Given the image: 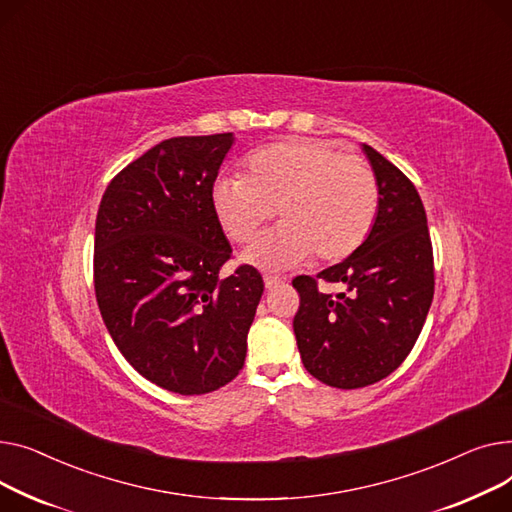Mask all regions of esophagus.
I'll return each instance as SVG.
<instances>
[{"label":"esophagus","instance_id":"1","mask_svg":"<svg viewBox=\"0 0 512 512\" xmlns=\"http://www.w3.org/2000/svg\"><path fill=\"white\" fill-rule=\"evenodd\" d=\"M281 283H283V279H281V277H273V275H266V277H264V287H266L268 291L277 289Z\"/></svg>","mask_w":512,"mask_h":512}]
</instances>
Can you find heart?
<instances>
[{"mask_svg": "<svg viewBox=\"0 0 512 512\" xmlns=\"http://www.w3.org/2000/svg\"><path fill=\"white\" fill-rule=\"evenodd\" d=\"M378 182L357 155H341L320 140H287L264 146L248 159L246 175H221L210 204L235 244H248L262 225H281L244 252L258 268H287L310 254L341 260L362 246L378 213Z\"/></svg>", "mask_w": 512, "mask_h": 512, "instance_id": "1", "label": "heart"}]
</instances>
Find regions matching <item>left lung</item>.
<instances>
[{
  "instance_id": "1",
  "label": "left lung",
  "mask_w": 512,
  "mask_h": 512,
  "mask_svg": "<svg viewBox=\"0 0 512 512\" xmlns=\"http://www.w3.org/2000/svg\"><path fill=\"white\" fill-rule=\"evenodd\" d=\"M378 182V213L364 244L316 277H297L293 333L304 368L335 388H362L395 372L422 333L434 297L426 210L415 186L362 144ZM341 294H322L317 279Z\"/></svg>"
}]
</instances>
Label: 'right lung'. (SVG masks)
<instances>
[{
	"label": "right lung",
	"mask_w": 512,
	"mask_h": 512,
	"mask_svg": "<svg viewBox=\"0 0 512 512\" xmlns=\"http://www.w3.org/2000/svg\"><path fill=\"white\" fill-rule=\"evenodd\" d=\"M235 138L177 136L107 186L95 225V293L128 364L177 395H204L246 362L264 291L254 266L219 277L231 246L210 204Z\"/></svg>",
	"instance_id": "obj_1"
}]
</instances>
